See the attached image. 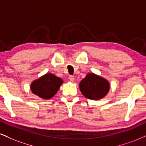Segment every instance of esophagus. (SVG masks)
I'll return each mask as SVG.
<instances>
[{
    "mask_svg": "<svg viewBox=\"0 0 146 146\" xmlns=\"http://www.w3.org/2000/svg\"><path fill=\"white\" fill-rule=\"evenodd\" d=\"M68 79H69V80L71 81V82H74L75 81V78L74 76H73V75H70Z\"/></svg>",
    "mask_w": 146,
    "mask_h": 146,
    "instance_id": "34e87169",
    "label": "esophagus"
}]
</instances>
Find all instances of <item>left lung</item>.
I'll list each match as a JSON object with an SVG mask.
<instances>
[{"instance_id":"1","label":"left lung","mask_w":146,"mask_h":146,"mask_svg":"<svg viewBox=\"0 0 146 146\" xmlns=\"http://www.w3.org/2000/svg\"><path fill=\"white\" fill-rule=\"evenodd\" d=\"M110 83L101 76L88 73L80 82V89L82 94L87 99L99 100L105 97L110 90Z\"/></svg>"}]
</instances>
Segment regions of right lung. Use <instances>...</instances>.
<instances>
[{"label": "right lung", "instance_id": "add662e5", "mask_svg": "<svg viewBox=\"0 0 146 146\" xmlns=\"http://www.w3.org/2000/svg\"><path fill=\"white\" fill-rule=\"evenodd\" d=\"M63 83L62 79L52 73H47L33 81L31 89L33 94L43 99H50L57 93Z\"/></svg>", "mask_w": 146, "mask_h": 146}]
</instances>
